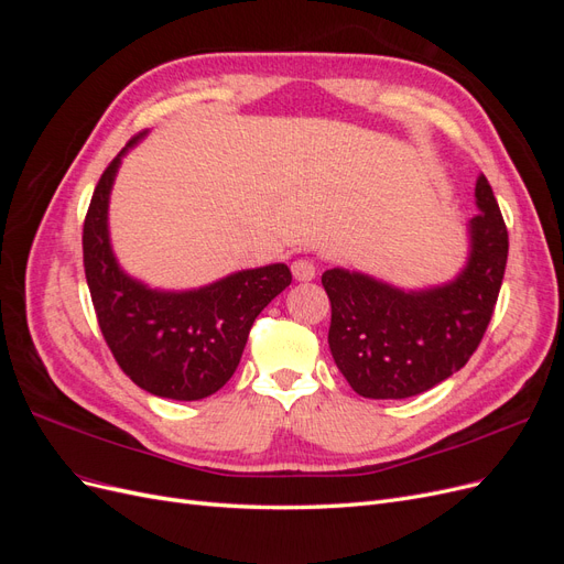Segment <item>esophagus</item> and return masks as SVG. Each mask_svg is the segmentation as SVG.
<instances>
[{"label":"esophagus","mask_w":564,"mask_h":564,"mask_svg":"<svg viewBox=\"0 0 564 564\" xmlns=\"http://www.w3.org/2000/svg\"><path fill=\"white\" fill-rule=\"evenodd\" d=\"M292 275L299 282H311L315 278V263L308 259H296L292 263Z\"/></svg>","instance_id":"34e87169"}]
</instances>
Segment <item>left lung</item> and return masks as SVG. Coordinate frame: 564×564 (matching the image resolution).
Segmentation results:
<instances>
[{"label": "left lung", "mask_w": 564, "mask_h": 564, "mask_svg": "<svg viewBox=\"0 0 564 564\" xmlns=\"http://www.w3.org/2000/svg\"><path fill=\"white\" fill-rule=\"evenodd\" d=\"M466 263L449 282L402 289L360 270L322 275L332 301L329 348L350 388L402 400L449 379L487 332L508 259V230L489 181L475 183Z\"/></svg>", "instance_id": "obj_1"}]
</instances>
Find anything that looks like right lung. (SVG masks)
Returning <instances> with one entry per match:
<instances>
[{
    "mask_svg": "<svg viewBox=\"0 0 564 564\" xmlns=\"http://www.w3.org/2000/svg\"><path fill=\"white\" fill-rule=\"evenodd\" d=\"M139 133L100 176L84 220V272L100 332L127 377L152 395L202 400L224 388L253 319L292 284L284 263L237 270L197 289H152L119 265L110 242V193Z\"/></svg>",
    "mask_w": 564,
    "mask_h": 564,
    "instance_id": "add662e5",
    "label": "right lung"
}]
</instances>
